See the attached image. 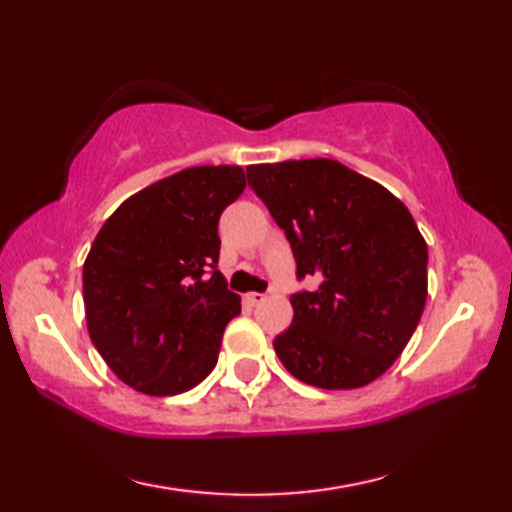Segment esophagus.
<instances>
[{
  "label": "esophagus",
  "instance_id": "obj_1",
  "mask_svg": "<svg viewBox=\"0 0 512 512\" xmlns=\"http://www.w3.org/2000/svg\"><path fill=\"white\" fill-rule=\"evenodd\" d=\"M244 301L248 303V306H259V303L266 301V295H262V292H246Z\"/></svg>",
  "mask_w": 512,
  "mask_h": 512
}]
</instances>
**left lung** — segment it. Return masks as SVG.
Here are the masks:
<instances>
[{
  "mask_svg": "<svg viewBox=\"0 0 512 512\" xmlns=\"http://www.w3.org/2000/svg\"><path fill=\"white\" fill-rule=\"evenodd\" d=\"M246 173L286 231L297 277L319 279L314 292L290 297L295 317L273 341L279 361L312 387L369 385L405 350L427 301V242L409 209L330 158Z\"/></svg>",
  "mask_w": 512,
  "mask_h": 512,
  "instance_id": "1",
  "label": "left lung"
}]
</instances>
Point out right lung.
<instances>
[{
    "label": "right lung",
    "instance_id": "obj_1",
    "mask_svg": "<svg viewBox=\"0 0 512 512\" xmlns=\"http://www.w3.org/2000/svg\"><path fill=\"white\" fill-rule=\"evenodd\" d=\"M244 189L237 165L178 171L127 198L92 242L83 264L90 339L140 394L176 396L213 372L226 323L242 310L217 270V222Z\"/></svg>",
    "mask_w": 512,
    "mask_h": 512
}]
</instances>
